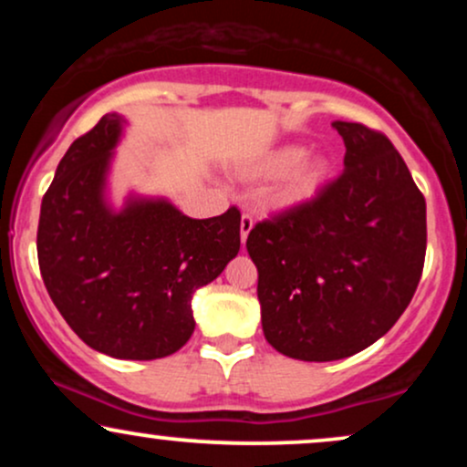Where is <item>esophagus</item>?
Here are the masks:
<instances>
[{"label":"esophagus","mask_w":467,"mask_h":467,"mask_svg":"<svg viewBox=\"0 0 467 467\" xmlns=\"http://www.w3.org/2000/svg\"><path fill=\"white\" fill-rule=\"evenodd\" d=\"M252 226H254V222H252L250 215H245V213H244V215H241V244H245V239H248Z\"/></svg>","instance_id":"1"}]
</instances>
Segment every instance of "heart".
Returning <instances> with one entry per match:
<instances>
[{
	"label": "heart",
	"instance_id": "b5f03b06",
	"mask_svg": "<svg viewBox=\"0 0 467 467\" xmlns=\"http://www.w3.org/2000/svg\"><path fill=\"white\" fill-rule=\"evenodd\" d=\"M248 173L259 180L278 178L267 202L276 211H296L323 192L334 175V164L320 153L307 155V149L301 144H281L259 155L248 166Z\"/></svg>",
	"mask_w": 467,
	"mask_h": 467
}]
</instances>
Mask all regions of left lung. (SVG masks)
I'll list each match as a JSON object with an SVG mask.
<instances>
[{
	"label": "left lung",
	"mask_w": 467,
	"mask_h": 467,
	"mask_svg": "<svg viewBox=\"0 0 467 467\" xmlns=\"http://www.w3.org/2000/svg\"><path fill=\"white\" fill-rule=\"evenodd\" d=\"M345 171L307 206L250 230L265 340L305 362L349 358L409 307L426 256V200L382 133L336 120Z\"/></svg>",
	"instance_id": "8db88e82"
}]
</instances>
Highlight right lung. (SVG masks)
Returning a JSON list of instances; mask_svg holds the SVG:
<instances>
[{
    "instance_id": "1",
    "label": "right lung",
    "mask_w": 467,
    "mask_h": 467,
    "mask_svg": "<svg viewBox=\"0 0 467 467\" xmlns=\"http://www.w3.org/2000/svg\"><path fill=\"white\" fill-rule=\"evenodd\" d=\"M127 120L105 114L57 166L41 202L36 254L52 303L85 345L120 360H158L189 342L195 289L241 245V213L192 219L166 197L109 202Z\"/></svg>"
}]
</instances>
